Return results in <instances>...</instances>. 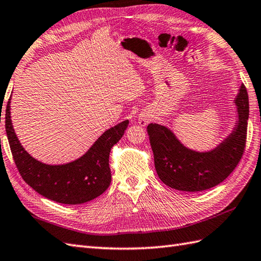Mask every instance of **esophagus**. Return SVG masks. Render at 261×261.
I'll list each match as a JSON object with an SVG mask.
<instances>
[{"label": "esophagus", "instance_id": "34e87169", "mask_svg": "<svg viewBox=\"0 0 261 261\" xmlns=\"http://www.w3.org/2000/svg\"><path fill=\"white\" fill-rule=\"evenodd\" d=\"M139 121H140L141 125H145L147 124L149 121H151V116H149L148 113H144V114H141L140 117H139Z\"/></svg>", "mask_w": 261, "mask_h": 261}]
</instances>
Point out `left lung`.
I'll list each match as a JSON object with an SVG mask.
<instances>
[{"label":"left lung","mask_w":261,"mask_h":261,"mask_svg":"<svg viewBox=\"0 0 261 261\" xmlns=\"http://www.w3.org/2000/svg\"><path fill=\"white\" fill-rule=\"evenodd\" d=\"M239 121L219 147L199 153L187 149L166 126H147L156 173L165 185L181 191H202L222 182L237 167L245 152L249 100L242 84L236 99Z\"/></svg>","instance_id":"8db88e82"}]
</instances>
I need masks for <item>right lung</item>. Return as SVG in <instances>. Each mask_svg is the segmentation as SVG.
<instances>
[{"mask_svg": "<svg viewBox=\"0 0 261 261\" xmlns=\"http://www.w3.org/2000/svg\"><path fill=\"white\" fill-rule=\"evenodd\" d=\"M10 100L5 110V129L15 166L30 187L43 197L64 204L90 201L108 189L111 182L109 155L122 138L128 120L103 133L80 159L68 165L48 166L33 159L17 140L11 122Z\"/></svg>", "mask_w": 261, "mask_h": 261, "instance_id": "right-lung-1", "label": "right lung"}]
</instances>
